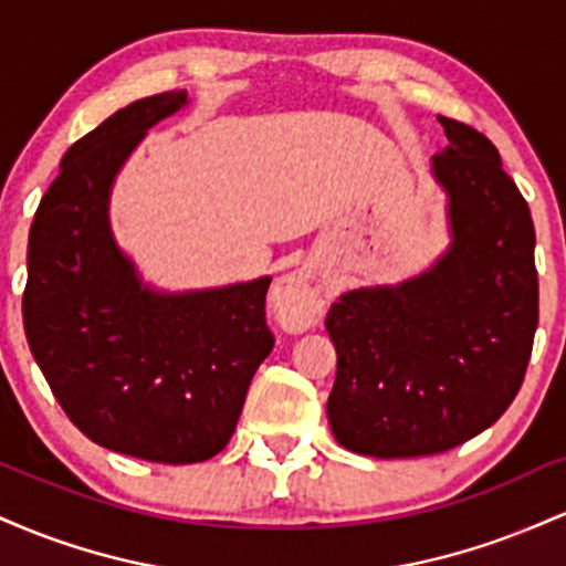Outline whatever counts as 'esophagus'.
<instances>
[{
    "label": "esophagus",
    "mask_w": 566,
    "mask_h": 566,
    "mask_svg": "<svg viewBox=\"0 0 566 566\" xmlns=\"http://www.w3.org/2000/svg\"><path fill=\"white\" fill-rule=\"evenodd\" d=\"M324 305V290L308 269H295L279 279L274 290V308L282 322L292 327H311Z\"/></svg>",
    "instance_id": "esophagus-1"
}]
</instances>
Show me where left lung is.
I'll use <instances>...</instances> for the list:
<instances>
[{
  "instance_id": "1",
  "label": "left lung",
  "mask_w": 566,
  "mask_h": 566,
  "mask_svg": "<svg viewBox=\"0 0 566 566\" xmlns=\"http://www.w3.org/2000/svg\"><path fill=\"white\" fill-rule=\"evenodd\" d=\"M431 175L450 247L399 284L343 292L327 314L335 439L369 458L447 452L490 428L522 388L537 329L535 226L497 148L439 116Z\"/></svg>"
}]
</instances>
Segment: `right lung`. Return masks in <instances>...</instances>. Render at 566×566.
<instances>
[{"mask_svg":"<svg viewBox=\"0 0 566 566\" xmlns=\"http://www.w3.org/2000/svg\"><path fill=\"white\" fill-rule=\"evenodd\" d=\"M186 90L129 103L63 154L29 233L23 327L39 369L87 439L151 463H201L229 444L274 348L271 276L167 292L116 244L108 201L146 133Z\"/></svg>","mask_w":566,"mask_h":566,"instance_id":"1","label":"right lung"}]
</instances>
